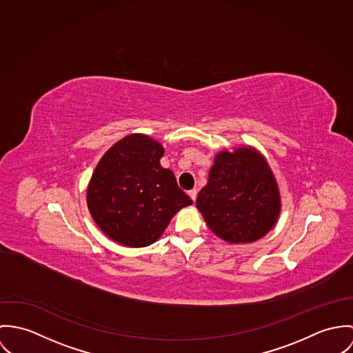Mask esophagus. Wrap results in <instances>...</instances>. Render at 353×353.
<instances>
[{
    "label": "esophagus",
    "instance_id": "34e87169",
    "mask_svg": "<svg viewBox=\"0 0 353 353\" xmlns=\"http://www.w3.org/2000/svg\"><path fill=\"white\" fill-rule=\"evenodd\" d=\"M188 195H190V197L192 199V201H195L197 192H196V190H192V191H190V192H188Z\"/></svg>",
    "mask_w": 353,
    "mask_h": 353
}]
</instances>
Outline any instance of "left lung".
Here are the masks:
<instances>
[{"label": "left lung", "instance_id": "1", "mask_svg": "<svg viewBox=\"0 0 353 353\" xmlns=\"http://www.w3.org/2000/svg\"><path fill=\"white\" fill-rule=\"evenodd\" d=\"M196 207L214 234L230 243H249L274 228L281 203L265 157L242 146L215 156Z\"/></svg>", "mask_w": 353, "mask_h": 353}]
</instances>
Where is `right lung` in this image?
<instances>
[{"instance_id":"add662e5","label":"right lung","mask_w":353,"mask_h":353,"mask_svg":"<svg viewBox=\"0 0 353 353\" xmlns=\"http://www.w3.org/2000/svg\"><path fill=\"white\" fill-rule=\"evenodd\" d=\"M161 143L143 134L117 142L99 161L88 185L89 212L115 242L143 248L156 242L173 215L192 200L163 169Z\"/></svg>"}]
</instances>
